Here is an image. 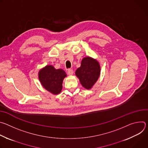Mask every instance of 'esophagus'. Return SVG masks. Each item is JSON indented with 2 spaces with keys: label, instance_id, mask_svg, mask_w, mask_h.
Segmentation results:
<instances>
[{
  "label": "esophagus",
  "instance_id": "34e87169",
  "mask_svg": "<svg viewBox=\"0 0 148 148\" xmlns=\"http://www.w3.org/2000/svg\"><path fill=\"white\" fill-rule=\"evenodd\" d=\"M74 73V71L72 69H69L67 71V74L70 75H72Z\"/></svg>",
  "mask_w": 148,
  "mask_h": 148
}]
</instances>
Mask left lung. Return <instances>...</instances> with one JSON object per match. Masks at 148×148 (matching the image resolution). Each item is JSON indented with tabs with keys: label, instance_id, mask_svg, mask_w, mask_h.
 Wrapping results in <instances>:
<instances>
[{
	"label": "left lung",
	"instance_id": "obj_1",
	"mask_svg": "<svg viewBox=\"0 0 148 148\" xmlns=\"http://www.w3.org/2000/svg\"><path fill=\"white\" fill-rule=\"evenodd\" d=\"M75 75L84 88L87 90L91 89L100 75L99 62L90 57H84L81 61L80 67L75 71Z\"/></svg>",
	"mask_w": 148,
	"mask_h": 148
}]
</instances>
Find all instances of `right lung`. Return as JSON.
<instances>
[{
	"label": "right lung",
	"instance_id": "1",
	"mask_svg": "<svg viewBox=\"0 0 148 148\" xmlns=\"http://www.w3.org/2000/svg\"><path fill=\"white\" fill-rule=\"evenodd\" d=\"M67 77L66 72L62 69H56L53 66H46L38 72V79L46 90L56 95L61 92L62 81Z\"/></svg>",
	"mask_w": 148,
	"mask_h": 148
}]
</instances>
